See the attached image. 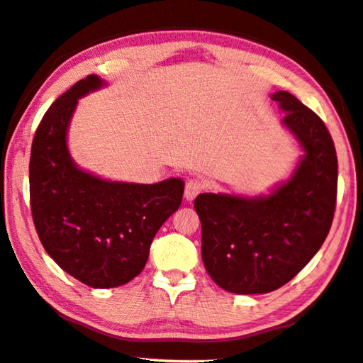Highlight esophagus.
Wrapping results in <instances>:
<instances>
[{
	"label": "esophagus",
	"instance_id": "34e87169",
	"mask_svg": "<svg viewBox=\"0 0 363 363\" xmlns=\"http://www.w3.org/2000/svg\"><path fill=\"white\" fill-rule=\"evenodd\" d=\"M201 190H203V182L200 179H196V177H192V179H189L186 182V190H184V199L187 201H192L195 200V196L199 195Z\"/></svg>",
	"mask_w": 363,
	"mask_h": 363
}]
</instances>
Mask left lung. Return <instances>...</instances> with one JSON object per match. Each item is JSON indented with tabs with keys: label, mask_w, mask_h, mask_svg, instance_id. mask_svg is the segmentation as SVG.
<instances>
[{
	"label": "left lung",
	"mask_w": 363,
	"mask_h": 363,
	"mask_svg": "<svg viewBox=\"0 0 363 363\" xmlns=\"http://www.w3.org/2000/svg\"><path fill=\"white\" fill-rule=\"evenodd\" d=\"M303 155L261 195L200 194L201 259L223 290L264 294L284 286L327 238L336 205L337 158L323 121L288 91L270 96Z\"/></svg>",
	"instance_id": "obj_1"
}]
</instances>
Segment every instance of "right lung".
I'll return each mask as SVG.
<instances>
[{"mask_svg":"<svg viewBox=\"0 0 363 363\" xmlns=\"http://www.w3.org/2000/svg\"><path fill=\"white\" fill-rule=\"evenodd\" d=\"M106 86L101 77L88 75L60 96L43 116L30 155V203L43 247L60 269L93 288L138 277L153 237L184 194L181 177L112 181L75 163L69 128L78 101Z\"/></svg>","mask_w":363,"mask_h":363,"instance_id":"right-lung-1","label":"right lung"}]
</instances>
